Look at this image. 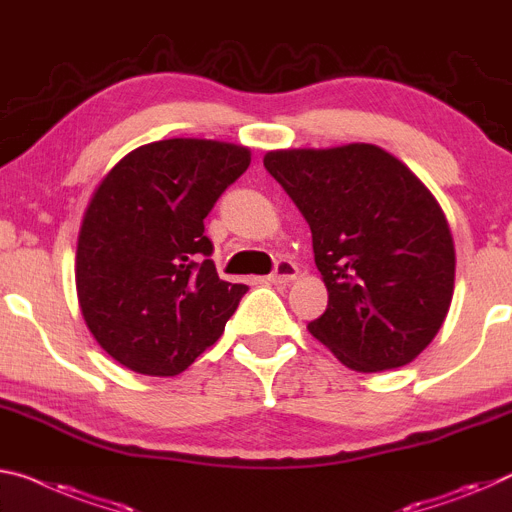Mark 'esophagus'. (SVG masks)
<instances>
[{
  "instance_id": "obj_1",
  "label": "esophagus",
  "mask_w": 512,
  "mask_h": 512,
  "mask_svg": "<svg viewBox=\"0 0 512 512\" xmlns=\"http://www.w3.org/2000/svg\"><path fill=\"white\" fill-rule=\"evenodd\" d=\"M296 275H298V266L291 262V259H280V262L275 264L273 273L269 275V280L273 285H287V282L296 280Z\"/></svg>"
}]
</instances>
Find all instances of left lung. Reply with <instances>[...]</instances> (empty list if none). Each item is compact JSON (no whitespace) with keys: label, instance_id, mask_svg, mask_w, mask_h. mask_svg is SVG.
<instances>
[{"label":"left lung","instance_id":"1","mask_svg":"<svg viewBox=\"0 0 512 512\" xmlns=\"http://www.w3.org/2000/svg\"><path fill=\"white\" fill-rule=\"evenodd\" d=\"M264 168L312 230L328 287L312 335L353 371L415 360L442 328L456 278L453 237L433 193L369 143L273 150Z\"/></svg>","mask_w":512,"mask_h":512}]
</instances>
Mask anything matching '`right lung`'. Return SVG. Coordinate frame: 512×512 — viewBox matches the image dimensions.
Masks as SVG:
<instances>
[{"instance_id": "right-lung-1", "label": "right lung", "mask_w": 512, "mask_h": 512, "mask_svg": "<svg viewBox=\"0 0 512 512\" xmlns=\"http://www.w3.org/2000/svg\"><path fill=\"white\" fill-rule=\"evenodd\" d=\"M248 166L243 145L154 141L95 189L77 241V296L97 344L123 367L177 376L223 335L248 287L218 278L205 218Z\"/></svg>"}]
</instances>
